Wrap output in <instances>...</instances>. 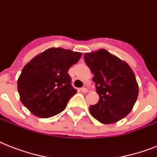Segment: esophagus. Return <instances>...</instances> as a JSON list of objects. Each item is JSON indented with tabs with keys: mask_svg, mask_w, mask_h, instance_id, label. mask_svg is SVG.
Masks as SVG:
<instances>
[{
	"mask_svg": "<svg viewBox=\"0 0 157 157\" xmlns=\"http://www.w3.org/2000/svg\"><path fill=\"white\" fill-rule=\"evenodd\" d=\"M81 92H82V93H86V92H88V90H87L86 87H82V88H81Z\"/></svg>",
	"mask_w": 157,
	"mask_h": 157,
	"instance_id": "1",
	"label": "esophagus"
}]
</instances>
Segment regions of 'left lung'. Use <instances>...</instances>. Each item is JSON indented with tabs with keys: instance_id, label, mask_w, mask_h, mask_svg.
Segmentation results:
<instances>
[{
	"instance_id": "8db88e82",
	"label": "left lung",
	"mask_w": 157,
	"mask_h": 157,
	"mask_svg": "<svg viewBox=\"0 0 157 157\" xmlns=\"http://www.w3.org/2000/svg\"><path fill=\"white\" fill-rule=\"evenodd\" d=\"M86 65L94 75L99 95L90 105L91 115L102 124H112L130 113L138 96V85L130 66L105 49L85 53Z\"/></svg>"
}]
</instances>
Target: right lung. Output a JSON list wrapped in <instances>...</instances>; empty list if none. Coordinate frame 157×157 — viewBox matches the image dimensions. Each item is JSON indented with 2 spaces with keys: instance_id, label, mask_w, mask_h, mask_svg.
<instances>
[{
  "instance_id": "1",
  "label": "right lung",
  "mask_w": 157,
  "mask_h": 157,
  "mask_svg": "<svg viewBox=\"0 0 157 157\" xmlns=\"http://www.w3.org/2000/svg\"><path fill=\"white\" fill-rule=\"evenodd\" d=\"M81 56V52L52 47L33 58L17 82L24 106L39 118L52 117L65 110L77 92L68 71Z\"/></svg>"
}]
</instances>
